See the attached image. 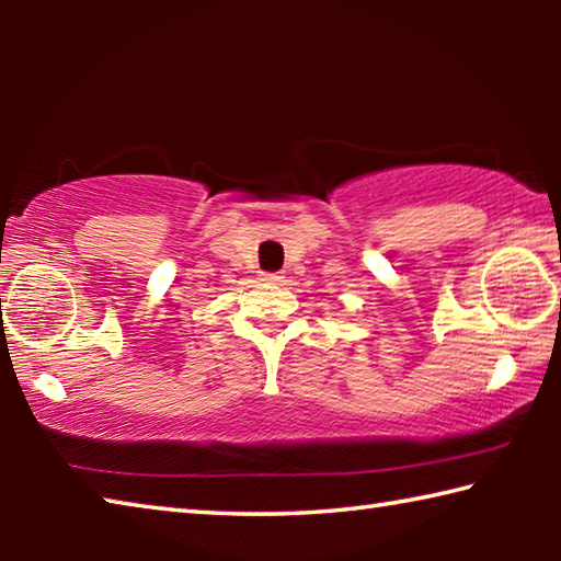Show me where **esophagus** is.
I'll return each mask as SVG.
<instances>
[{
	"label": "esophagus",
	"instance_id": "obj_1",
	"mask_svg": "<svg viewBox=\"0 0 561 561\" xmlns=\"http://www.w3.org/2000/svg\"><path fill=\"white\" fill-rule=\"evenodd\" d=\"M262 277V282H270V284H277L279 279H282V274H277V272H262L260 274Z\"/></svg>",
	"mask_w": 561,
	"mask_h": 561
}]
</instances>
